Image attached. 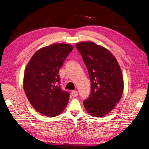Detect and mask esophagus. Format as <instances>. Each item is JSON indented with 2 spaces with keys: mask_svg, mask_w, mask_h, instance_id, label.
<instances>
[{
  "mask_svg": "<svg viewBox=\"0 0 149 149\" xmlns=\"http://www.w3.org/2000/svg\"><path fill=\"white\" fill-rule=\"evenodd\" d=\"M71 95H72V96L73 97H77L78 96L77 91H75V90L72 91V93H71Z\"/></svg>",
  "mask_w": 149,
  "mask_h": 149,
  "instance_id": "esophagus-1",
  "label": "esophagus"
}]
</instances>
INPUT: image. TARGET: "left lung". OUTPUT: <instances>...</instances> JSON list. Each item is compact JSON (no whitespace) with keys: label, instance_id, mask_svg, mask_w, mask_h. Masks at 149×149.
<instances>
[{"label":"left lung","instance_id":"obj_1","mask_svg":"<svg viewBox=\"0 0 149 149\" xmlns=\"http://www.w3.org/2000/svg\"><path fill=\"white\" fill-rule=\"evenodd\" d=\"M88 69L91 92L84 107L94 117H103L112 111L121 100L124 80L121 68L113 54L92 41L76 44Z\"/></svg>","mask_w":149,"mask_h":149}]
</instances>
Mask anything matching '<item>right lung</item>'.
Wrapping results in <instances>:
<instances>
[{
	"label": "right lung",
	"mask_w": 149,
	"mask_h": 149,
	"mask_svg": "<svg viewBox=\"0 0 149 149\" xmlns=\"http://www.w3.org/2000/svg\"><path fill=\"white\" fill-rule=\"evenodd\" d=\"M73 46L56 43L35 52L25 70L23 89L28 100L38 112L47 117L58 116L65 109L69 93L59 85V70Z\"/></svg>",
	"instance_id": "add662e5"
}]
</instances>
